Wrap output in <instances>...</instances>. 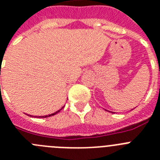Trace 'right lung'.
Here are the masks:
<instances>
[{
  "mask_svg": "<svg viewBox=\"0 0 160 160\" xmlns=\"http://www.w3.org/2000/svg\"><path fill=\"white\" fill-rule=\"evenodd\" d=\"M63 108H64V107H63ZM63 108H61L60 109V110H58V111H57V112H56L52 113V114H50V115H48V116H43V117H42V116H41V117H40V118H45V117H52V116H54V115H55V114H57V113L61 111V109ZM30 117H31V116L30 115Z\"/></svg>",
  "mask_w": 160,
  "mask_h": 160,
  "instance_id": "add662e5",
  "label": "right lung"
}]
</instances>
